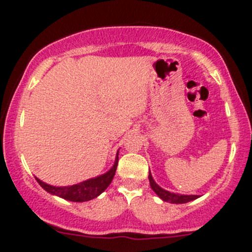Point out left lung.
Returning <instances> with one entry per match:
<instances>
[{
	"label": "left lung",
	"mask_w": 252,
	"mask_h": 252,
	"mask_svg": "<svg viewBox=\"0 0 252 252\" xmlns=\"http://www.w3.org/2000/svg\"><path fill=\"white\" fill-rule=\"evenodd\" d=\"M149 180L150 185H151V189L158 195L159 199H162L163 201L171 202V204H187V202L192 201V200L197 199V195H182V194H175V192L167 191V190L162 189L158 184H156V182L152 178L151 173L149 174Z\"/></svg>",
	"instance_id": "left-lung-1"
}]
</instances>
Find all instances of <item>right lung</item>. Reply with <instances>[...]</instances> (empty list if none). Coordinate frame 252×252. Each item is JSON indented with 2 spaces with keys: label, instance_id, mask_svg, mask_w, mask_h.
<instances>
[{
  "label": "right lung",
  "instance_id": "1",
  "mask_svg": "<svg viewBox=\"0 0 252 252\" xmlns=\"http://www.w3.org/2000/svg\"><path fill=\"white\" fill-rule=\"evenodd\" d=\"M117 166H118V152H117L116 161H114L113 167L105 174L98 175V177L91 178V179L85 180V182L78 183V184L70 185V187H53V185L46 184L42 180L37 179V183L46 190L50 194L60 196L64 200H69L73 202H84L93 200L97 197L98 195L102 194L108 185L111 184L114 174H116Z\"/></svg>",
  "mask_w": 252,
  "mask_h": 252
}]
</instances>
